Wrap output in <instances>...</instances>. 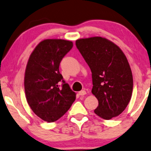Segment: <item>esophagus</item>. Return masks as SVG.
I'll return each instance as SVG.
<instances>
[{
    "label": "esophagus",
    "mask_w": 151,
    "mask_h": 151,
    "mask_svg": "<svg viewBox=\"0 0 151 151\" xmlns=\"http://www.w3.org/2000/svg\"><path fill=\"white\" fill-rule=\"evenodd\" d=\"M78 94H79V95H81V96H84L86 94V92H85V90H81L78 92Z\"/></svg>",
    "instance_id": "esophagus-1"
}]
</instances>
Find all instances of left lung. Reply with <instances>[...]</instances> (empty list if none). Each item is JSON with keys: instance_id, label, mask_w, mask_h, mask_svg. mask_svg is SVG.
<instances>
[{"instance_id": "obj_1", "label": "left lung", "mask_w": 151, "mask_h": 151, "mask_svg": "<svg viewBox=\"0 0 151 151\" xmlns=\"http://www.w3.org/2000/svg\"><path fill=\"white\" fill-rule=\"evenodd\" d=\"M76 47L92 71V93L98 99V116L110 120L121 114L131 99L133 77L118 45L101 37L78 39Z\"/></svg>"}]
</instances>
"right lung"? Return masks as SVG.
<instances>
[{"instance_id":"right-lung-1","label":"right lung","mask_w":151,"mask_h":151,"mask_svg":"<svg viewBox=\"0 0 151 151\" xmlns=\"http://www.w3.org/2000/svg\"><path fill=\"white\" fill-rule=\"evenodd\" d=\"M72 47L69 40L46 39L36 46L28 61L24 76L26 98L33 113L46 122L62 117L76 100V93L59 70L61 61Z\"/></svg>"}]
</instances>
